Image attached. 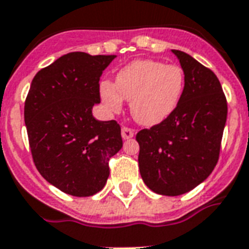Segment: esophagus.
Here are the masks:
<instances>
[{"instance_id": "esophagus-1", "label": "esophagus", "mask_w": 249, "mask_h": 249, "mask_svg": "<svg viewBox=\"0 0 249 249\" xmlns=\"http://www.w3.org/2000/svg\"><path fill=\"white\" fill-rule=\"evenodd\" d=\"M121 134H122V137L124 140L127 139H131V137L134 136V131L128 128V127H122V131H121Z\"/></svg>"}]
</instances>
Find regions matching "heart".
<instances>
[{"label": "heart", "mask_w": 249, "mask_h": 249, "mask_svg": "<svg viewBox=\"0 0 249 249\" xmlns=\"http://www.w3.org/2000/svg\"><path fill=\"white\" fill-rule=\"evenodd\" d=\"M184 86V71L178 65L136 60L119 71L114 86L110 82L101 83L100 96L107 109L113 113L121 110L122 99H126L137 122L153 126L174 112Z\"/></svg>", "instance_id": "b5f03b06"}]
</instances>
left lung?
I'll return each mask as SVG.
<instances>
[{"mask_svg": "<svg viewBox=\"0 0 249 249\" xmlns=\"http://www.w3.org/2000/svg\"><path fill=\"white\" fill-rule=\"evenodd\" d=\"M185 74L178 107L166 119L137 132L139 168L145 185L162 196L190 192L218 162L228 103L213 71L174 50Z\"/></svg>", "mask_w": 249, "mask_h": 249, "instance_id": "1", "label": "left lung"}]
</instances>
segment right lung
Masks as SVG:
<instances>
[{
    "mask_svg": "<svg viewBox=\"0 0 249 249\" xmlns=\"http://www.w3.org/2000/svg\"><path fill=\"white\" fill-rule=\"evenodd\" d=\"M115 55L69 53L35 75L24 105L32 158L50 184L73 196L104 188L122 148L117 121H97L100 75Z\"/></svg>",
    "mask_w": 249,
    "mask_h": 249,
    "instance_id": "obj_1",
    "label": "right lung"
}]
</instances>
